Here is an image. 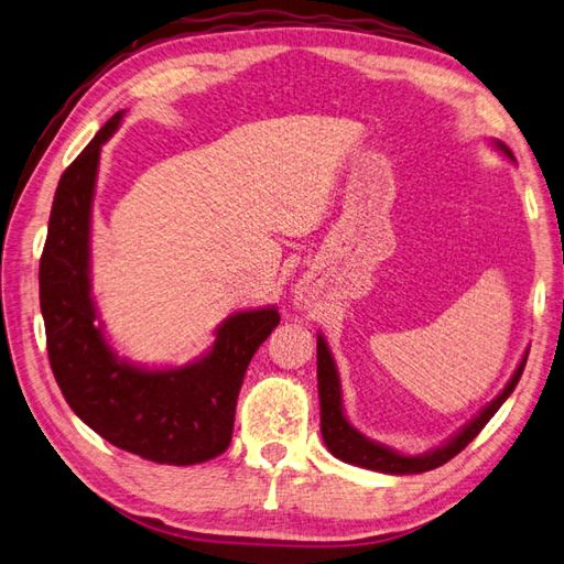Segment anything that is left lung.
I'll return each mask as SVG.
<instances>
[{
  "label": "left lung",
  "mask_w": 564,
  "mask_h": 564,
  "mask_svg": "<svg viewBox=\"0 0 564 564\" xmlns=\"http://www.w3.org/2000/svg\"><path fill=\"white\" fill-rule=\"evenodd\" d=\"M495 145L511 158V150L505 145V142L495 140ZM525 358H529V351L523 354L519 368L513 370L511 380L507 382V388L501 390L497 398L489 402L485 410L477 414L470 424H465L458 434H455L446 446L426 451L422 455H402L398 451H392L388 446H380V443L366 438L361 431H356L349 419L344 416V406H341V386H339V373L337 366H334V358L327 349L322 334H317V388H319V429H322V438H325L327 448L332 455H337L339 460L351 463L358 467H366V470H376V473H388V475H416V473H426L434 470V467L448 463L455 458L467 443H470L485 424L497 414L501 404L507 402L509 394L517 388V382L523 373Z\"/></svg>",
  "instance_id": "8db88e82"
}]
</instances>
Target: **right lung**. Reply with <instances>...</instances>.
Here are the masks:
<instances>
[{"label":"right lung","instance_id":"1","mask_svg":"<svg viewBox=\"0 0 564 564\" xmlns=\"http://www.w3.org/2000/svg\"><path fill=\"white\" fill-rule=\"evenodd\" d=\"M121 118L94 135L55 191L39 271L47 358L72 412L101 438L152 463L196 465L230 446L247 366L281 315L273 305L230 315L213 349L182 368L150 370L113 354L91 301L89 232L101 145Z\"/></svg>","mask_w":564,"mask_h":564}]
</instances>
